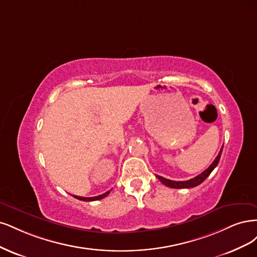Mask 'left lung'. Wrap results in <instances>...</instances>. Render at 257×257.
<instances>
[{
    "label": "left lung",
    "mask_w": 257,
    "mask_h": 257,
    "mask_svg": "<svg viewBox=\"0 0 257 257\" xmlns=\"http://www.w3.org/2000/svg\"><path fill=\"white\" fill-rule=\"evenodd\" d=\"M222 150L223 147L221 148V151L219 152L217 158L214 159V161L210 164V167L208 169H206L203 173H201L200 175H197L196 177L192 178V179H189V180H186V181H175V180H170V179H167L164 178L162 176H159L157 175V177H158V179L161 181V183L163 185H165L167 187H170V188H174V189H184V188H194L198 185H201L203 181L208 177L210 175V173L213 171V169L217 167L219 161H220V158H221V154H222Z\"/></svg>",
    "instance_id": "left-lung-1"
}]
</instances>
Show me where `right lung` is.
Returning a JSON list of instances; mask_svg holds the SVG:
<instances>
[{
  "instance_id": "obj_1",
  "label": "right lung",
  "mask_w": 257,
  "mask_h": 257,
  "mask_svg": "<svg viewBox=\"0 0 257 257\" xmlns=\"http://www.w3.org/2000/svg\"><path fill=\"white\" fill-rule=\"evenodd\" d=\"M110 193V191H107L101 195H98V196H94V197H83V196H78V195H73L76 198L80 201H84V202H92V201H98V200H101V198L105 197L107 194Z\"/></svg>"
}]
</instances>
